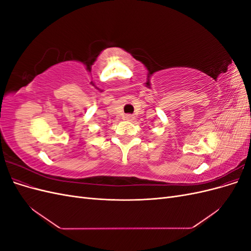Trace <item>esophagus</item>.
Instances as JSON below:
<instances>
[{"mask_svg": "<svg viewBox=\"0 0 251 251\" xmlns=\"http://www.w3.org/2000/svg\"><path fill=\"white\" fill-rule=\"evenodd\" d=\"M125 119L127 121H132L134 119V116L131 115V114H126V115L125 116Z\"/></svg>", "mask_w": 251, "mask_h": 251, "instance_id": "34e87169", "label": "esophagus"}]
</instances>
